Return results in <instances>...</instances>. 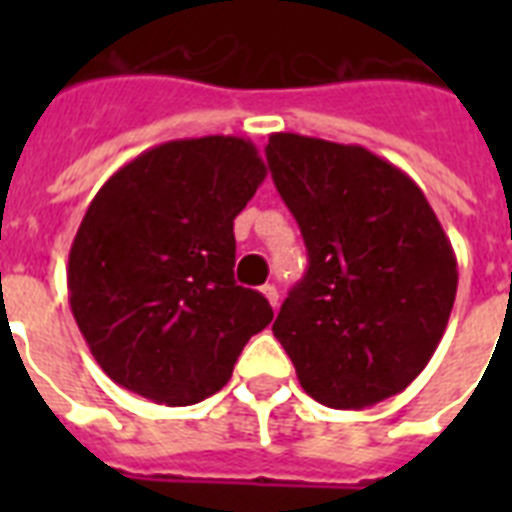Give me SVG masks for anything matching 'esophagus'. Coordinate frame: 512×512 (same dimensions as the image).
Here are the masks:
<instances>
[{
  "label": "esophagus",
  "mask_w": 512,
  "mask_h": 512,
  "mask_svg": "<svg viewBox=\"0 0 512 512\" xmlns=\"http://www.w3.org/2000/svg\"><path fill=\"white\" fill-rule=\"evenodd\" d=\"M260 292H263V295L268 297V303H271L273 308H276V305H279V289L273 287V284H265V287L260 289Z\"/></svg>",
  "instance_id": "esophagus-1"
}]
</instances>
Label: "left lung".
I'll return each instance as SVG.
<instances>
[{"label":"left lung","instance_id":"8db88e82","mask_svg":"<svg viewBox=\"0 0 512 512\" xmlns=\"http://www.w3.org/2000/svg\"><path fill=\"white\" fill-rule=\"evenodd\" d=\"M308 271L273 321L303 390L332 409L396 396L428 366L457 257L412 177L361 146L276 132L265 146Z\"/></svg>","mask_w":512,"mask_h":512}]
</instances>
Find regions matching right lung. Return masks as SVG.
Wrapping results in <instances>:
<instances>
[{
	"mask_svg": "<svg viewBox=\"0 0 512 512\" xmlns=\"http://www.w3.org/2000/svg\"><path fill=\"white\" fill-rule=\"evenodd\" d=\"M265 180L233 135L148 148L95 193L68 252V303L100 369L156 404L204 401L273 319L233 281V217Z\"/></svg>",
	"mask_w": 512,
	"mask_h": 512,
	"instance_id": "obj_1",
	"label": "right lung"
}]
</instances>
